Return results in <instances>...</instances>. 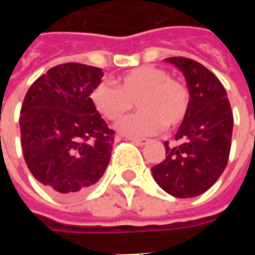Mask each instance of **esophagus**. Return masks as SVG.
<instances>
[{
  "instance_id": "1",
  "label": "esophagus",
  "mask_w": 255,
  "mask_h": 255,
  "mask_svg": "<svg viewBox=\"0 0 255 255\" xmlns=\"http://www.w3.org/2000/svg\"><path fill=\"white\" fill-rule=\"evenodd\" d=\"M128 140H131L132 143L139 144V146H144V144L149 143V139H138V138H127Z\"/></svg>"
}]
</instances>
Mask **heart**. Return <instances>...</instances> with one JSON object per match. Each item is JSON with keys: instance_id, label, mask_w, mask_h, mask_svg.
Masks as SVG:
<instances>
[{"instance_id": "obj_1", "label": "heart", "mask_w": 255, "mask_h": 255, "mask_svg": "<svg viewBox=\"0 0 255 255\" xmlns=\"http://www.w3.org/2000/svg\"><path fill=\"white\" fill-rule=\"evenodd\" d=\"M115 84L101 82L90 100L95 111L109 122L122 119L136 101L139 111L117 124L122 135L142 138L158 132L165 124L175 127L184 120L190 105L187 87L169 78L165 69L151 65L135 68L115 80Z\"/></svg>"}]
</instances>
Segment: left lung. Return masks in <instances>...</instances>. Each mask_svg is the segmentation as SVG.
<instances>
[{
	"mask_svg": "<svg viewBox=\"0 0 255 255\" xmlns=\"http://www.w3.org/2000/svg\"><path fill=\"white\" fill-rule=\"evenodd\" d=\"M165 61L184 75L190 105L175 135L177 143L171 146L166 140V157L151 168V173L168 194L192 198L208 191L224 172L234 116L227 91L208 68L184 57H169Z\"/></svg>",
	"mask_w": 255,
	"mask_h": 255,
	"instance_id": "1",
	"label": "left lung"
}]
</instances>
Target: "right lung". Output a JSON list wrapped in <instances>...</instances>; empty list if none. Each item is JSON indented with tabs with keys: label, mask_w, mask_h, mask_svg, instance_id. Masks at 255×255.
<instances>
[{
	"label": "right lung",
	"mask_w": 255,
	"mask_h": 255,
	"mask_svg": "<svg viewBox=\"0 0 255 255\" xmlns=\"http://www.w3.org/2000/svg\"><path fill=\"white\" fill-rule=\"evenodd\" d=\"M101 68L67 63L32 83L20 111L25 164L49 191L71 198L100 180L111 160L115 131L91 104Z\"/></svg>",
	"instance_id": "add662e5"
}]
</instances>
